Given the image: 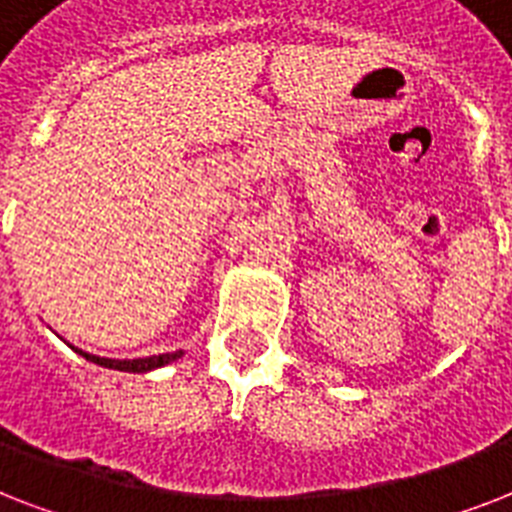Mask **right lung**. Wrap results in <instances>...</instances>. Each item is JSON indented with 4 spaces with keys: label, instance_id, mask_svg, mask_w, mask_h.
<instances>
[{
    "label": "right lung",
    "instance_id": "right-lung-1",
    "mask_svg": "<svg viewBox=\"0 0 512 512\" xmlns=\"http://www.w3.org/2000/svg\"><path fill=\"white\" fill-rule=\"evenodd\" d=\"M79 356H84L87 361L98 366H106V369H119V372H151V369H159V366L170 364L175 358L183 356V350H175V353H162V356H148V358H100L92 356V353H84V350L74 348Z\"/></svg>",
    "mask_w": 512,
    "mask_h": 512
}]
</instances>
